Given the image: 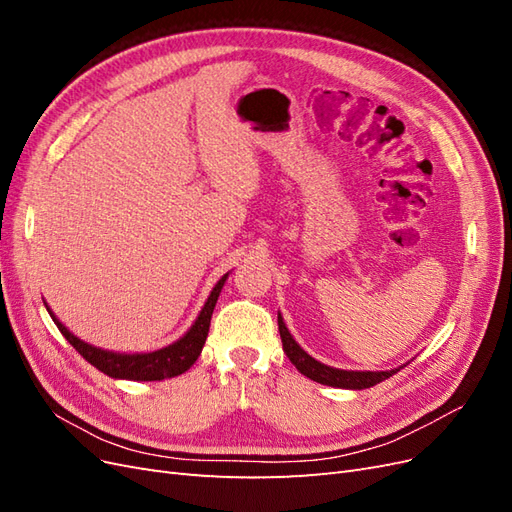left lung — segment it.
<instances>
[{
  "instance_id": "1",
  "label": "left lung",
  "mask_w": 512,
  "mask_h": 512,
  "mask_svg": "<svg viewBox=\"0 0 512 512\" xmlns=\"http://www.w3.org/2000/svg\"><path fill=\"white\" fill-rule=\"evenodd\" d=\"M277 327H280L282 346H284V352L290 359V363L297 367L303 376L312 378L314 382L337 386V389H369V386L391 378L401 369L399 367V369H391V371H346V369H335L329 365H322L320 361L312 359V356H309L297 342H294L280 314H277Z\"/></svg>"
}]
</instances>
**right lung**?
Listing matches in <instances>:
<instances>
[{"mask_svg": "<svg viewBox=\"0 0 512 512\" xmlns=\"http://www.w3.org/2000/svg\"><path fill=\"white\" fill-rule=\"evenodd\" d=\"M226 277L228 275H224L222 280L215 284V288L211 290L209 299L203 307V312H200V316L192 324V329L185 333L179 342L170 344L162 350L145 352V354H119V352H108V350L89 346V344L81 342L76 335H72L64 327V324H61L53 316L49 307L46 309H49V314H51L53 322L57 324L61 335L68 339V342L74 346V350L79 352L87 363L100 369L102 374L111 376V378H121V380H147V382L149 380H164V378H175V376L183 374V371H188L196 363L200 350H203V346L207 342L213 307H215V303H218V297H220Z\"/></svg>", "mask_w": 512, "mask_h": 512, "instance_id": "right-lung-1", "label": "right lung"}]
</instances>
